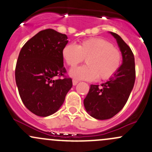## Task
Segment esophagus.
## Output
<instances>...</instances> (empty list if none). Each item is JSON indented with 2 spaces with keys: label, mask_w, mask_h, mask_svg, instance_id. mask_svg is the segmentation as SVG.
<instances>
[{
  "label": "esophagus",
  "mask_w": 152,
  "mask_h": 152,
  "mask_svg": "<svg viewBox=\"0 0 152 152\" xmlns=\"http://www.w3.org/2000/svg\"><path fill=\"white\" fill-rule=\"evenodd\" d=\"M78 81L77 80H76V79H73V85H77V83H78Z\"/></svg>",
  "instance_id": "obj_1"
}]
</instances>
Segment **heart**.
Instances as JSON below:
<instances>
[{"instance_id": "obj_1", "label": "heart", "mask_w": 152, "mask_h": 152, "mask_svg": "<svg viewBox=\"0 0 152 152\" xmlns=\"http://www.w3.org/2000/svg\"><path fill=\"white\" fill-rule=\"evenodd\" d=\"M62 55L67 65L71 67L82 62L86 58L87 65L74 67L70 71L72 77L79 80L110 79L117 73L122 62L120 50L102 37L84 39L78 45L67 44L62 49Z\"/></svg>"}]
</instances>
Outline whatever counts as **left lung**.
<instances>
[{"mask_svg":"<svg viewBox=\"0 0 152 152\" xmlns=\"http://www.w3.org/2000/svg\"><path fill=\"white\" fill-rule=\"evenodd\" d=\"M117 40L123 56V63L110 80L99 85H91L84 99L87 113L99 120L110 119L123 109L135 81L134 57L129 46L117 34L110 32Z\"/></svg>","mask_w":152,"mask_h":152,"instance_id":"8db88e82","label":"left lung"}]
</instances>
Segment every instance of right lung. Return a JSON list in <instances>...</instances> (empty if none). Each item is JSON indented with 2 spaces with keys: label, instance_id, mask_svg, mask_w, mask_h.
Returning a JSON list of instances; mask_svg holds the SVG:
<instances>
[{
  "label": "right lung",
  "instance_id": "obj_1",
  "mask_svg": "<svg viewBox=\"0 0 152 152\" xmlns=\"http://www.w3.org/2000/svg\"><path fill=\"white\" fill-rule=\"evenodd\" d=\"M67 39L66 34L45 29L27 41L20 52L16 84L23 103L36 115L56 113L73 85L71 78L65 75L62 55Z\"/></svg>",
  "mask_w": 152,
  "mask_h": 152
}]
</instances>
